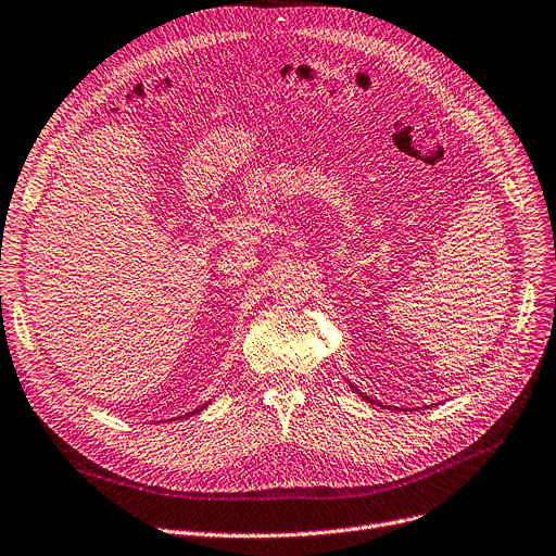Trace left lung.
<instances>
[{
	"label": "left lung",
	"instance_id": "1",
	"mask_svg": "<svg viewBox=\"0 0 556 556\" xmlns=\"http://www.w3.org/2000/svg\"><path fill=\"white\" fill-rule=\"evenodd\" d=\"M350 386H352V383H350ZM352 391H356V393H358V389H354V386H352ZM358 395H361V397H364V400H368L370 404H379V402H375L372 397H368V395H364V393H358ZM379 406H381V404H379Z\"/></svg>",
	"mask_w": 556,
	"mask_h": 556
}]
</instances>
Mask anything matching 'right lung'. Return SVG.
Segmentation results:
<instances>
[{
    "label": "right lung",
    "mask_w": 556,
    "mask_h": 556,
    "mask_svg": "<svg viewBox=\"0 0 556 556\" xmlns=\"http://www.w3.org/2000/svg\"><path fill=\"white\" fill-rule=\"evenodd\" d=\"M202 408H206V404H202V406H198V408H195V412H190V414H186V416H192V414H200V412H202Z\"/></svg>",
    "instance_id": "add662e5"
}]
</instances>
